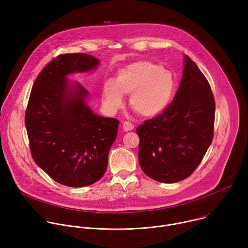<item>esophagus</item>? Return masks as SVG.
<instances>
[{"label":"esophagus","instance_id":"obj_1","mask_svg":"<svg viewBox=\"0 0 248 248\" xmlns=\"http://www.w3.org/2000/svg\"><path fill=\"white\" fill-rule=\"evenodd\" d=\"M133 127H134L133 124L131 123H129V122L123 123V128H124V131H130V130L133 129Z\"/></svg>","mask_w":248,"mask_h":248}]
</instances>
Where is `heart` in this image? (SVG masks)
Returning <instances> with one entry per match:
<instances>
[{
	"mask_svg": "<svg viewBox=\"0 0 248 248\" xmlns=\"http://www.w3.org/2000/svg\"><path fill=\"white\" fill-rule=\"evenodd\" d=\"M174 91L175 79L170 71L154 62L140 60L119 69L116 80L104 83L102 100L106 109L115 114L124 106V95H130V107L145 118H153L169 107Z\"/></svg>",
	"mask_w": 248,
	"mask_h": 248,
	"instance_id": "b5f03b06",
	"label": "heart"
}]
</instances>
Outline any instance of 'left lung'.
I'll return each mask as SVG.
<instances>
[{
	"label": "left lung",
	"mask_w": 248,
	"mask_h": 248,
	"mask_svg": "<svg viewBox=\"0 0 248 248\" xmlns=\"http://www.w3.org/2000/svg\"><path fill=\"white\" fill-rule=\"evenodd\" d=\"M183 75L163 114L137 128L142 171L161 183L189 177L213 140L215 100L211 87L192 59L184 55Z\"/></svg>",
	"instance_id": "8db88e82"
}]
</instances>
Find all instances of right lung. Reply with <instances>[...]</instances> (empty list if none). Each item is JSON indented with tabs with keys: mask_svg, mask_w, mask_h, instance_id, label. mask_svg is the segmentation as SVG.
I'll return each mask as SVG.
<instances>
[{
	"mask_svg": "<svg viewBox=\"0 0 248 248\" xmlns=\"http://www.w3.org/2000/svg\"><path fill=\"white\" fill-rule=\"evenodd\" d=\"M100 60L85 53L62 54L36 78L26 112L34 162L54 181L74 188L103 177L120 122L88 104L89 92L68 76L97 70Z\"/></svg>",
	"mask_w": 248,
	"mask_h": 248,
	"instance_id": "1",
	"label": "right lung"
}]
</instances>
